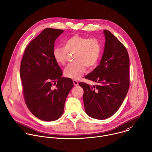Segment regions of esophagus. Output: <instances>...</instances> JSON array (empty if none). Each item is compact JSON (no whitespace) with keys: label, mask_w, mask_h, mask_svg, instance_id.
<instances>
[{"label":"esophagus","mask_w":152,"mask_h":152,"mask_svg":"<svg viewBox=\"0 0 152 152\" xmlns=\"http://www.w3.org/2000/svg\"><path fill=\"white\" fill-rule=\"evenodd\" d=\"M73 83L74 86H78V82L77 80H73Z\"/></svg>","instance_id":"1"}]
</instances>
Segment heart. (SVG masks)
Listing matches in <instances>:
<instances>
[{
    "label": "heart",
    "instance_id": "1",
    "mask_svg": "<svg viewBox=\"0 0 152 152\" xmlns=\"http://www.w3.org/2000/svg\"><path fill=\"white\" fill-rule=\"evenodd\" d=\"M68 52L75 53L74 58L75 63L68 65L65 68L64 75L77 80L86 72V66L91 68L97 64L101 53V45L96 38L74 35L64 41V47L54 48L53 57L58 64L64 65Z\"/></svg>",
    "mask_w": 152,
    "mask_h": 152
}]
</instances>
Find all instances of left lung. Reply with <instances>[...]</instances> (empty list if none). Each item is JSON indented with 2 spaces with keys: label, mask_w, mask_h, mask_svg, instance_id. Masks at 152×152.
Segmentation results:
<instances>
[{
  "label": "left lung",
  "mask_w": 152,
  "mask_h": 152,
  "mask_svg": "<svg viewBox=\"0 0 152 152\" xmlns=\"http://www.w3.org/2000/svg\"><path fill=\"white\" fill-rule=\"evenodd\" d=\"M105 44L100 64L85 78L97 82L90 86L80 82L84 90L86 113L105 119L115 113L124 102L129 87V58L124 45L109 31L103 30Z\"/></svg>",
  "instance_id": "obj_1"
}]
</instances>
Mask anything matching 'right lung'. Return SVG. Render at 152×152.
<instances>
[{
	"mask_svg": "<svg viewBox=\"0 0 152 152\" xmlns=\"http://www.w3.org/2000/svg\"><path fill=\"white\" fill-rule=\"evenodd\" d=\"M62 30L46 28L27 46L20 67L26 104L37 118L58 119L63 114L66 99L74 86L53 57L56 39ZM55 87H53V86Z\"/></svg>",
	"mask_w": 152,
	"mask_h": 152,
	"instance_id": "right-lung-1",
	"label": "right lung"
}]
</instances>
